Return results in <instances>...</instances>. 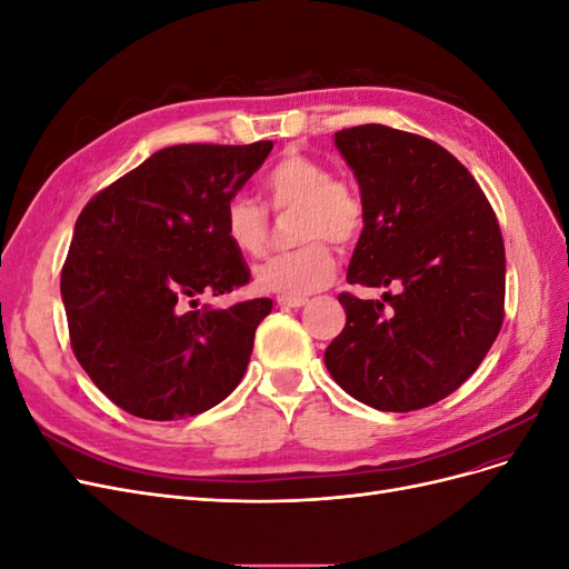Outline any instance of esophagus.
<instances>
[{
  "instance_id": "34e87169",
  "label": "esophagus",
  "mask_w": 569,
  "mask_h": 569,
  "mask_svg": "<svg viewBox=\"0 0 569 569\" xmlns=\"http://www.w3.org/2000/svg\"><path fill=\"white\" fill-rule=\"evenodd\" d=\"M306 303H308V299H295V297H280L278 299V306H282V308H301Z\"/></svg>"
}]
</instances>
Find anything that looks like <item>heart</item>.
Masks as SVG:
<instances>
[{
	"mask_svg": "<svg viewBox=\"0 0 569 569\" xmlns=\"http://www.w3.org/2000/svg\"><path fill=\"white\" fill-rule=\"evenodd\" d=\"M261 189L272 211H301L297 237L303 244L258 266L256 284L272 295L303 299L332 280L330 242L349 247L363 232V201L347 180L335 178L322 161L306 153L282 157L266 173ZM222 232L237 253L263 256L270 242L268 211L258 201L237 194L222 211Z\"/></svg>",
	"mask_w": 569,
	"mask_h": 569,
	"instance_id": "obj_1",
	"label": "heart"
}]
</instances>
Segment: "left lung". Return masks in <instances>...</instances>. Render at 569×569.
Returning <instances> with one entry per match:
<instances>
[{
  "label": "left lung",
  "mask_w": 569,
  "mask_h": 569,
  "mask_svg": "<svg viewBox=\"0 0 569 569\" xmlns=\"http://www.w3.org/2000/svg\"><path fill=\"white\" fill-rule=\"evenodd\" d=\"M335 144L366 209L347 280L396 291L339 295L347 325L325 366L360 403L427 408L468 380L501 332V228L470 170L427 137L368 123L339 130Z\"/></svg>",
  "instance_id": "left-lung-1"
}]
</instances>
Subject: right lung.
Listing matches in <instances>:
<instances>
[{"instance_id":"obj_1","label":"right lung","mask_w":569,"mask_h":569,"mask_svg":"<svg viewBox=\"0 0 569 569\" xmlns=\"http://www.w3.org/2000/svg\"><path fill=\"white\" fill-rule=\"evenodd\" d=\"M272 142L166 147L90 199L61 270L82 370L144 420L213 408L242 380L270 299L201 306L251 278L222 232L226 203Z\"/></svg>"}]
</instances>
